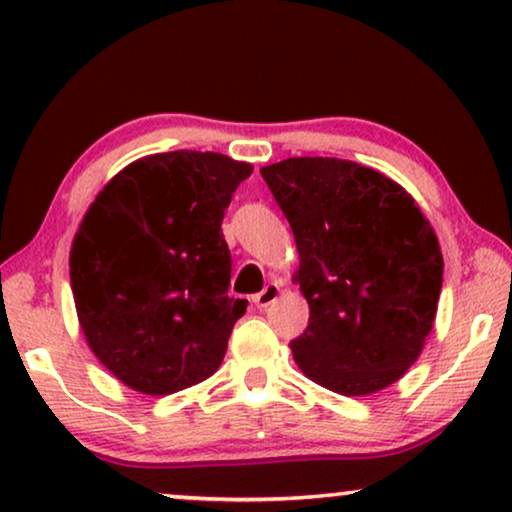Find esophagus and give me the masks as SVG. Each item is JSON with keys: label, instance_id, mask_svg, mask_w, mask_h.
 <instances>
[{"label": "esophagus", "instance_id": "obj_1", "mask_svg": "<svg viewBox=\"0 0 512 512\" xmlns=\"http://www.w3.org/2000/svg\"><path fill=\"white\" fill-rule=\"evenodd\" d=\"M279 293H282V289H279V284L277 282H270L261 293H256V296L251 298V300H254L256 307H261V310H265V307H270L272 303H275V300L279 298Z\"/></svg>", "mask_w": 512, "mask_h": 512}]
</instances>
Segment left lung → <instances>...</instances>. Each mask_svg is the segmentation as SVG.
I'll return each instance as SVG.
<instances>
[{
	"mask_svg": "<svg viewBox=\"0 0 512 512\" xmlns=\"http://www.w3.org/2000/svg\"><path fill=\"white\" fill-rule=\"evenodd\" d=\"M261 174L291 223L293 282L310 305L293 361L335 394L387 389L436 321L443 254L429 219L401 184L352 160L286 158Z\"/></svg>",
	"mask_w": 512,
	"mask_h": 512,
	"instance_id": "8db88e82",
	"label": "left lung"
}]
</instances>
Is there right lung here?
I'll use <instances>...</instances> for the list:
<instances>
[{
  "label": "right lung",
  "instance_id": "add662e5",
  "mask_svg": "<svg viewBox=\"0 0 512 512\" xmlns=\"http://www.w3.org/2000/svg\"><path fill=\"white\" fill-rule=\"evenodd\" d=\"M254 167L170 151L123 167L88 207L69 279L88 347L125 387L167 396L219 370L247 300L230 298L221 221Z\"/></svg>",
  "mask_w": 512,
  "mask_h": 512
}]
</instances>
